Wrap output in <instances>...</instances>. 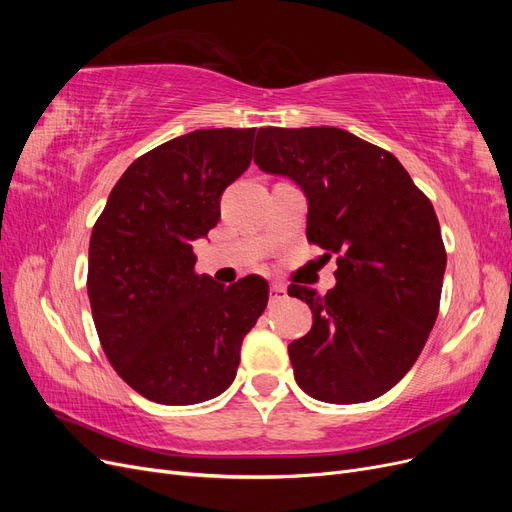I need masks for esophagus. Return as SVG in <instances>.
Returning a JSON list of instances; mask_svg holds the SVG:
<instances>
[{
	"mask_svg": "<svg viewBox=\"0 0 512 512\" xmlns=\"http://www.w3.org/2000/svg\"><path fill=\"white\" fill-rule=\"evenodd\" d=\"M269 299L271 303H280L282 299H286V286L280 282H273L269 288Z\"/></svg>",
	"mask_w": 512,
	"mask_h": 512,
	"instance_id": "esophagus-1",
	"label": "esophagus"
}]
</instances>
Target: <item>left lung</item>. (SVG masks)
Returning a JSON list of instances; mask_svg holds the SVG:
<instances>
[{
	"mask_svg": "<svg viewBox=\"0 0 512 512\" xmlns=\"http://www.w3.org/2000/svg\"><path fill=\"white\" fill-rule=\"evenodd\" d=\"M254 162L307 196V241L337 254L327 292L290 284L314 314L288 346L294 380L327 404L384 395L438 318L446 250L431 200L393 153L346 130L260 128Z\"/></svg>",
	"mask_w": 512,
	"mask_h": 512,
	"instance_id": "8db88e82",
	"label": "left lung"
}]
</instances>
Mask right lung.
Returning <instances> with one entry per match:
<instances>
[{"label":"right lung","mask_w":512,"mask_h":512,"mask_svg":"<svg viewBox=\"0 0 512 512\" xmlns=\"http://www.w3.org/2000/svg\"><path fill=\"white\" fill-rule=\"evenodd\" d=\"M256 128L194 130L134 160L89 241L87 294L117 374L164 406L224 393L243 337L265 312L258 275L224 286L194 271L192 241L220 220V196L252 162Z\"/></svg>","instance_id":"1"}]
</instances>
